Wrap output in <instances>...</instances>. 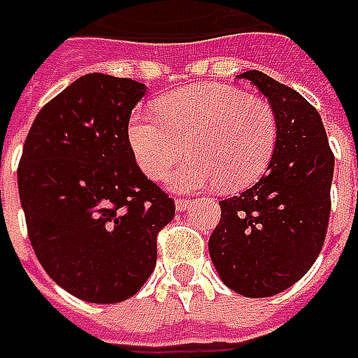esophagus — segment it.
Masks as SVG:
<instances>
[{"label": "esophagus", "instance_id": "obj_1", "mask_svg": "<svg viewBox=\"0 0 358 358\" xmlns=\"http://www.w3.org/2000/svg\"><path fill=\"white\" fill-rule=\"evenodd\" d=\"M189 207H191V201H189V199H177V201H175V209H177L179 213L187 211Z\"/></svg>", "mask_w": 358, "mask_h": 358}]
</instances>
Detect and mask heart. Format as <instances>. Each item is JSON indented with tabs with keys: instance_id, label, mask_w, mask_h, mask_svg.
<instances>
[{
	"instance_id": "obj_1",
	"label": "heart",
	"mask_w": 358,
	"mask_h": 358,
	"mask_svg": "<svg viewBox=\"0 0 358 358\" xmlns=\"http://www.w3.org/2000/svg\"><path fill=\"white\" fill-rule=\"evenodd\" d=\"M157 115L137 109L127 121V143L149 179L169 175L175 191L221 185L239 191L255 183L271 163L277 145L273 107L253 95L221 83L173 91L157 101Z\"/></svg>"
}]
</instances>
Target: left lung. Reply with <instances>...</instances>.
Masks as SVG:
<instances>
[{"instance_id":"8db88e82","label":"left lung","mask_w":358,"mask_h":358,"mask_svg":"<svg viewBox=\"0 0 358 358\" xmlns=\"http://www.w3.org/2000/svg\"><path fill=\"white\" fill-rule=\"evenodd\" d=\"M237 77L267 97L277 145L267 173L253 187L219 201L221 221L209 255L231 291L261 299L295 285L321 253L335 157L319 111L303 95L255 69Z\"/></svg>"}]
</instances>
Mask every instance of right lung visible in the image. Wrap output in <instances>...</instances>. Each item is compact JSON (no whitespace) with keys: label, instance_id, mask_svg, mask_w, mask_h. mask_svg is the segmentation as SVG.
<instances>
[{"label":"right lung","instance_id":"1","mask_svg":"<svg viewBox=\"0 0 358 358\" xmlns=\"http://www.w3.org/2000/svg\"><path fill=\"white\" fill-rule=\"evenodd\" d=\"M145 83L87 73L53 97L23 145L17 187L35 255L81 301L133 296L157 263L175 203L135 163L127 121Z\"/></svg>","mask_w":358,"mask_h":358}]
</instances>
